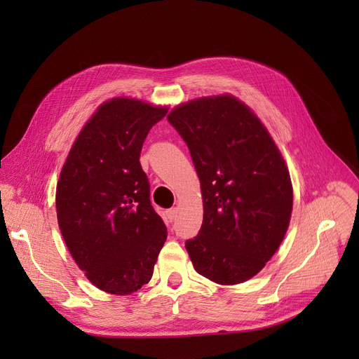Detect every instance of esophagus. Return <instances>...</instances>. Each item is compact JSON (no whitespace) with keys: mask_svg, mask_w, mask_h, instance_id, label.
Segmentation results:
<instances>
[{"mask_svg":"<svg viewBox=\"0 0 359 359\" xmlns=\"http://www.w3.org/2000/svg\"><path fill=\"white\" fill-rule=\"evenodd\" d=\"M176 215H177V208H172V210L165 211V218L168 222H172L176 218Z\"/></svg>","mask_w":359,"mask_h":359,"instance_id":"esophagus-1","label":"esophagus"}]
</instances>
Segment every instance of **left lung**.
I'll list each match as a JSON object with an SVG mask.
<instances>
[{"label": "left lung", "mask_w": 359, "mask_h": 359, "mask_svg": "<svg viewBox=\"0 0 359 359\" xmlns=\"http://www.w3.org/2000/svg\"><path fill=\"white\" fill-rule=\"evenodd\" d=\"M201 180L203 221L186 241L194 268L221 285L253 278L288 230L292 184L266 128L238 99H195L167 116Z\"/></svg>", "instance_id": "obj_1"}]
</instances>
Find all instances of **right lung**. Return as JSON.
<instances>
[{"mask_svg":"<svg viewBox=\"0 0 359 359\" xmlns=\"http://www.w3.org/2000/svg\"><path fill=\"white\" fill-rule=\"evenodd\" d=\"M165 107L116 97L103 103L75 140L56 186L67 248L93 285L128 295L148 284L167 229L149 201L140 163L149 129Z\"/></svg>","mask_w":359,"mask_h":359,"instance_id":"obj_1","label":"right lung"}]
</instances>
